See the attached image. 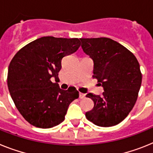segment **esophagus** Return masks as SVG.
<instances>
[{
	"label": "esophagus",
	"mask_w": 153,
	"mask_h": 153,
	"mask_svg": "<svg viewBox=\"0 0 153 153\" xmlns=\"http://www.w3.org/2000/svg\"><path fill=\"white\" fill-rule=\"evenodd\" d=\"M85 94H83V93H79V98L80 99H85Z\"/></svg>",
	"instance_id": "esophagus-1"
}]
</instances>
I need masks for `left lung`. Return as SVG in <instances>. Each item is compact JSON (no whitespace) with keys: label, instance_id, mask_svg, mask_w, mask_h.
I'll use <instances>...</instances> for the list:
<instances>
[{"label":"left lung","instance_id":"left-lung-1","mask_svg":"<svg viewBox=\"0 0 153 153\" xmlns=\"http://www.w3.org/2000/svg\"><path fill=\"white\" fill-rule=\"evenodd\" d=\"M80 40L82 50L94 63L93 76L104 89L102 97L86 95L94 102L86 118L98 126H115L126 119L137 100L142 84L139 62L131 51L110 38Z\"/></svg>","mask_w":153,"mask_h":153}]
</instances>
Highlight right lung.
<instances>
[{"label": "right lung", "mask_w": 153, "mask_h": 153, "mask_svg": "<svg viewBox=\"0 0 153 153\" xmlns=\"http://www.w3.org/2000/svg\"><path fill=\"white\" fill-rule=\"evenodd\" d=\"M78 38L42 37L27 44L14 55L7 74L10 96L30 124L52 128L65 119L71 102L79 93L75 87L61 89L51 78L58 79L62 60L80 47Z\"/></svg>", "instance_id": "add662e5"}]
</instances>
